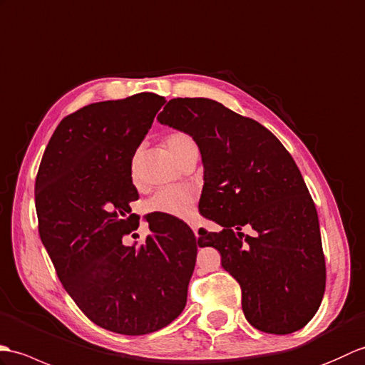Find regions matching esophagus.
I'll list each match as a JSON object with an SVG mask.
<instances>
[{
  "label": "esophagus",
  "mask_w": 365,
  "mask_h": 365,
  "mask_svg": "<svg viewBox=\"0 0 365 365\" xmlns=\"http://www.w3.org/2000/svg\"><path fill=\"white\" fill-rule=\"evenodd\" d=\"M190 226H192V230H193V232H195V236L198 237V230H200V226H198V225H195V223H192Z\"/></svg>",
  "instance_id": "obj_1"
}]
</instances>
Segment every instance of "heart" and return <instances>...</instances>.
I'll list each match as a JSON object with an SVG mask.
<instances>
[{
    "label": "heart",
    "instance_id": "heart-1",
    "mask_svg": "<svg viewBox=\"0 0 365 365\" xmlns=\"http://www.w3.org/2000/svg\"><path fill=\"white\" fill-rule=\"evenodd\" d=\"M165 145L178 162H181L190 151L197 150L195 143L187 134L173 133L165 139ZM131 178L133 181H137V156L133 158L131 162ZM193 193L189 189L184 187H168L160 189L153 195L147 203H145V210L150 214H165L172 217H189L193 207Z\"/></svg>",
    "mask_w": 365,
    "mask_h": 365
}]
</instances>
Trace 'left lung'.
I'll use <instances>...</instances> for the list:
<instances>
[{
	"label": "left lung",
	"mask_w": 365,
	"mask_h": 365,
	"mask_svg": "<svg viewBox=\"0 0 365 365\" xmlns=\"http://www.w3.org/2000/svg\"><path fill=\"white\" fill-rule=\"evenodd\" d=\"M158 121L198 145L200 214L223 226L201 228L198 245L220 251L250 325L270 334L302 329L320 307L327 270L317 210L292 156L269 129L209 98L170 100Z\"/></svg>",
	"instance_id": "1"
}]
</instances>
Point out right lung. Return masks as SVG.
<instances>
[{
  "instance_id": "obj_1",
  "label": "right lung",
  "mask_w": 365,
  "mask_h": 365,
  "mask_svg": "<svg viewBox=\"0 0 365 365\" xmlns=\"http://www.w3.org/2000/svg\"><path fill=\"white\" fill-rule=\"evenodd\" d=\"M164 104V96L137 93L67 115L36 180L40 239L62 286L95 325L125 336L172 323L195 269V234L176 217L147 215L143 244H123L139 228L129 207L139 200L131 162Z\"/></svg>"
}]
</instances>
